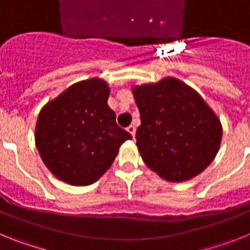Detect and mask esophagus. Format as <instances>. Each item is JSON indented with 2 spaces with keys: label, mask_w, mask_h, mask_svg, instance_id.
Returning a JSON list of instances; mask_svg holds the SVG:
<instances>
[{
  "label": "esophagus",
  "mask_w": 250,
  "mask_h": 250,
  "mask_svg": "<svg viewBox=\"0 0 250 250\" xmlns=\"http://www.w3.org/2000/svg\"><path fill=\"white\" fill-rule=\"evenodd\" d=\"M127 131H129L130 132V134H131V136H132V138H134V136H135V132H136V127L135 126H134V125H130V126L129 127H127Z\"/></svg>",
  "instance_id": "34e87169"
}]
</instances>
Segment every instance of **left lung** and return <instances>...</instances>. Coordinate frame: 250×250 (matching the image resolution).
<instances>
[{
	"mask_svg": "<svg viewBox=\"0 0 250 250\" xmlns=\"http://www.w3.org/2000/svg\"><path fill=\"white\" fill-rule=\"evenodd\" d=\"M140 111L136 145L145 164L167 182L204 171L219 151V118L190 86L175 77L131 89Z\"/></svg>",
	"mask_w": 250,
	"mask_h": 250,
	"instance_id": "8db88e82",
	"label": "left lung"
}]
</instances>
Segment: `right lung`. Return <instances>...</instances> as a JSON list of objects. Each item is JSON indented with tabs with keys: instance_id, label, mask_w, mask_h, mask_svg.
<instances>
[{
	"instance_id": "obj_1",
	"label": "right lung",
	"mask_w": 250,
	"mask_h": 250,
	"mask_svg": "<svg viewBox=\"0 0 250 250\" xmlns=\"http://www.w3.org/2000/svg\"><path fill=\"white\" fill-rule=\"evenodd\" d=\"M110 89L99 77L79 81L48 101L39 114L35 141L57 179L76 187L95 183L132 136L116 124Z\"/></svg>"
}]
</instances>
